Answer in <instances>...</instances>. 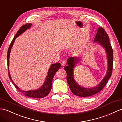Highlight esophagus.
<instances>
[{"mask_svg":"<svg viewBox=\"0 0 122 122\" xmlns=\"http://www.w3.org/2000/svg\"><path fill=\"white\" fill-rule=\"evenodd\" d=\"M66 64H67V61L66 60V59H64V60L62 61V62H61L62 66H65V65H66Z\"/></svg>","mask_w":122,"mask_h":122,"instance_id":"esophagus-1","label":"esophagus"}]
</instances>
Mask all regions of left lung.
<instances>
[{"instance_id": "left-lung-1", "label": "left lung", "mask_w": 122, "mask_h": 122, "mask_svg": "<svg viewBox=\"0 0 122 122\" xmlns=\"http://www.w3.org/2000/svg\"><path fill=\"white\" fill-rule=\"evenodd\" d=\"M94 42L100 44L103 48H105L108 58L107 73L98 85L94 87L85 88L81 86L76 83L74 79L73 70L75 67V64L78 63L79 58L77 57H69L67 60L68 66L64 68L65 71H66L67 81L71 91L75 95L80 97H88L98 93L105 87L112 75L113 52L110 43L108 35L103 28L99 27L94 39Z\"/></svg>"}]
</instances>
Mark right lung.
<instances>
[{
	"label": "right lung",
	"mask_w": 122,
	"mask_h": 122,
	"mask_svg": "<svg viewBox=\"0 0 122 122\" xmlns=\"http://www.w3.org/2000/svg\"><path fill=\"white\" fill-rule=\"evenodd\" d=\"M31 24L30 23H27L25 25H23L21 27H20L19 30L17 31V33L16 34L14 38L13 39L12 41H11V43L10 44V46L9 47V49L8 50V53H7V63H8V73H9V77L11 80L12 82L13 83V84L15 86V87H16L17 90L20 91V92L23 94H24L25 96L29 97H32L35 98H41L46 96L47 95L49 94V93L51 91V90L52 88V80L53 77H54L55 74L56 72L59 70V68L61 67V65L60 63H55L51 65V67H50V69L47 72V76H46V81L44 82V84L40 88H38V90H36L34 91H24L17 86L14 83L12 80L11 78V76L9 72V57H10V51L12 47L13 46V43L15 41V39L16 37H17L21 35L23 32L25 31L27 29H29L31 27Z\"/></svg>",
	"instance_id": "right-lung-1"
}]
</instances>
